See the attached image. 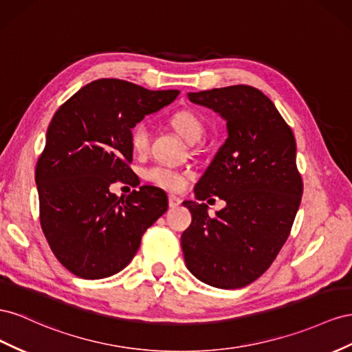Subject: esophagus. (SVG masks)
I'll list each match as a JSON object with an SVG mask.
<instances>
[{
	"mask_svg": "<svg viewBox=\"0 0 352 352\" xmlns=\"http://www.w3.org/2000/svg\"><path fill=\"white\" fill-rule=\"evenodd\" d=\"M182 202H183V200L179 199V197H177V196H174V195H169V197H168L169 208H177V206L182 205Z\"/></svg>",
	"mask_w": 352,
	"mask_h": 352,
	"instance_id": "1",
	"label": "esophagus"
}]
</instances>
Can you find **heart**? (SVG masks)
Wrapping results in <instances>:
<instances>
[{
    "instance_id": "obj_1",
    "label": "heart",
    "mask_w": 352,
    "mask_h": 352,
    "mask_svg": "<svg viewBox=\"0 0 352 352\" xmlns=\"http://www.w3.org/2000/svg\"><path fill=\"white\" fill-rule=\"evenodd\" d=\"M169 124L188 143L199 142L205 134L204 120L193 110H178L174 115H170ZM128 138L129 146H131L134 153L144 155L147 152L150 133L144 122H137L135 125H133L131 129H129ZM144 178L152 184L168 190V192H183L188 182V175L183 173V170L160 165L150 166L146 170Z\"/></svg>"
}]
</instances>
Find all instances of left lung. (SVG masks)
Segmentation results:
<instances>
[{"mask_svg":"<svg viewBox=\"0 0 352 352\" xmlns=\"http://www.w3.org/2000/svg\"><path fill=\"white\" fill-rule=\"evenodd\" d=\"M190 102L227 120L228 137L195 187L199 200L224 199L215 217L186 200L192 224L182 236L190 273L219 289L263 276L287 240L302 197L292 129L273 102L250 85L188 93Z\"/></svg>","mask_w":352,"mask_h":352,"instance_id":"1","label":"left lung"}]
</instances>
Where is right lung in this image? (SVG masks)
<instances>
[{
  "instance_id": "right-lung-1",
  "label": "right lung",
  "mask_w": 352,
  "mask_h": 352,
  "mask_svg": "<svg viewBox=\"0 0 352 352\" xmlns=\"http://www.w3.org/2000/svg\"><path fill=\"white\" fill-rule=\"evenodd\" d=\"M178 94L104 78L57 109L35 182L44 236L72 274L94 280L119 273L131 263L146 230L166 212V193L157 187L142 186L125 197L109 187L135 184L129 129Z\"/></svg>"
}]
</instances>
